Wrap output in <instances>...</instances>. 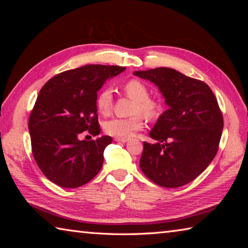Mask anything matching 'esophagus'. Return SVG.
Instances as JSON below:
<instances>
[{
    "label": "esophagus",
    "mask_w": 248,
    "mask_h": 248,
    "mask_svg": "<svg viewBox=\"0 0 248 248\" xmlns=\"http://www.w3.org/2000/svg\"><path fill=\"white\" fill-rule=\"evenodd\" d=\"M129 139H124V138H115V141H118V142H123V143H125V142H128Z\"/></svg>",
    "instance_id": "34e87169"
}]
</instances>
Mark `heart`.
Segmentation results:
<instances>
[{
	"instance_id": "1",
	"label": "heart",
	"mask_w": 248,
	"mask_h": 248,
	"mask_svg": "<svg viewBox=\"0 0 248 248\" xmlns=\"http://www.w3.org/2000/svg\"><path fill=\"white\" fill-rule=\"evenodd\" d=\"M123 91L129 98L134 100L131 112L136 114L128 118H112L104 124V130L109 136L116 138L132 137L134 132L142 128L143 121L141 116L146 118H153L158 114L161 109L159 100L150 97V90L148 85L140 79H129L123 86ZM96 107L102 115H108L112 107V94L109 89H103L96 96Z\"/></svg>"
}]
</instances>
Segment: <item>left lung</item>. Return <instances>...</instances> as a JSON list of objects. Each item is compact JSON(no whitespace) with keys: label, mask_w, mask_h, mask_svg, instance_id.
I'll use <instances>...</instances> for the list:
<instances>
[{"label":"left lung","mask_w":248,"mask_h":248,"mask_svg":"<svg viewBox=\"0 0 248 248\" xmlns=\"http://www.w3.org/2000/svg\"><path fill=\"white\" fill-rule=\"evenodd\" d=\"M158 86L169 105L151 130L156 143L143 142L140 167L158 186L177 188L207 169L219 150L223 115L204 82L170 68L136 71Z\"/></svg>","instance_id":"1"}]
</instances>
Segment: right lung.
Here are the masks:
<instances>
[{"mask_svg":"<svg viewBox=\"0 0 248 248\" xmlns=\"http://www.w3.org/2000/svg\"><path fill=\"white\" fill-rule=\"evenodd\" d=\"M125 68L87 64L54 75L40 90L28 120L31 152L43 174L64 188H78L98 174L112 140H79L100 132L96 96L105 81Z\"/></svg>","mask_w":248,"mask_h":248,"instance_id":"right-lung-1","label":"right lung"}]
</instances>
